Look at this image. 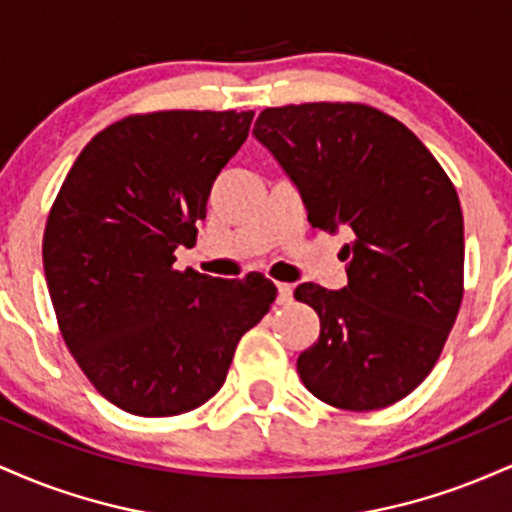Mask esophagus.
Returning <instances> with one entry per match:
<instances>
[{
  "label": "esophagus",
  "mask_w": 512,
  "mask_h": 512,
  "mask_svg": "<svg viewBox=\"0 0 512 512\" xmlns=\"http://www.w3.org/2000/svg\"><path fill=\"white\" fill-rule=\"evenodd\" d=\"M276 293H279L281 305H289L293 301V286L291 284H279L276 286Z\"/></svg>",
  "instance_id": "34e87169"
}]
</instances>
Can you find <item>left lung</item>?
Here are the masks:
<instances>
[{"label": "left lung", "instance_id": "8db88e82", "mask_svg": "<svg viewBox=\"0 0 512 512\" xmlns=\"http://www.w3.org/2000/svg\"><path fill=\"white\" fill-rule=\"evenodd\" d=\"M255 139L322 231L349 228V284H301L320 317L298 356L303 385L339 409H383L436 366L462 303L464 223L455 187L395 117L361 103L267 108Z\"/></svg>", "mask_w": 512, "mask_h": 512}]
</instances>
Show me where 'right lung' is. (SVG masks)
Masks as SVG:
<instances>
[{
    "label": "right lung",
    "instance_id": "1",
    "mask_svg": "<svg viewBox=\"0 0 512 512\" xmlns=\"http://www.w3.org/2000/svg\"><path fill=\"white\" fill-rule=\"evenodd\" d=\"M252 115L125 117L84 146L52 204L43 267L62 337L93 387L129 414H185L214 397L240 337L274 303L262 274L173 269Z\"/></svg>",
    "mask_w": 512,
    "mask_h": 512
}]
</instances>
